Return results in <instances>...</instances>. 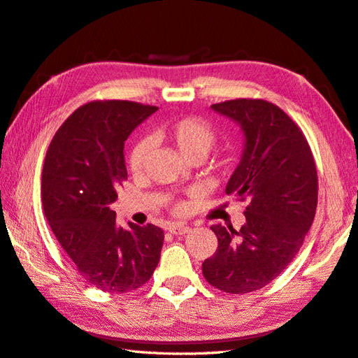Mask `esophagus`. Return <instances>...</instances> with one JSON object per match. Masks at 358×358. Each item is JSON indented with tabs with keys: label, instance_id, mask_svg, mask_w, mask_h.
I'll return each mask as SVG.
<instances>
[{
	"label": "esophagus",
	"instance_id": "34e87169",
	"mask_svg": "<svg viewBox=\"0 0 358 358\" xmlns=\"http://www.w3.org/2000/svg\"><path fill=\"white\" fill-rule=\"evenodd\" d=\"M167 231H169L171 234H175V236H183V234H187L189 231H191V227L185 225V223H171V225L167 227Z\"/></svg>",
	"mask_w": 358,
	"mask_h": 358
}]
</instances>
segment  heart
I'll return each mask as SVG.
<instances>
[{
    "label": "heart",
    "mask_w": 358,
    "mask_h": 358,
    "mask_svg": "<svg viewBox=\"0 0 358 358\" xmlns=\"http://www.w3.org/2000/svg\"><path fill=\"white\" fill-rule=\"evenodd\" d=\"M157 136L169 143L178 155L186 161H203L215 144V131L211 125L194 117L180 119L177 122L158 129ZM149 150L150 147L147 143H139L133 147L130 153L131 172H143L147 157H149ZM185 209V205H177L178 213H183Z\"/></svg>",
    "instance_id": "b5f03b06"
}]
</instances>
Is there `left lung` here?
I'll return each instance as SVG.
<instances>
[{
  "mask_svg": "<svg viewBox=\"0 0 358 358\" xmlns=\"http://www.w3.org/2000/svg\"><path fill=\"white\" fill-rule=\"evenodd\" d=\"M211 108L242 130V157L225 192L248 206L239 231L211 227L219 247L203 276L219 290L248 293L281 275L303 245L317 211V167L303 131L276 105L236 99Z\"/></svg>",
  "mask_w": 358,
  "mask_h": 358,
  "instance_id": "left-lung-1",
  "label": "left lung"
}]
</instances>
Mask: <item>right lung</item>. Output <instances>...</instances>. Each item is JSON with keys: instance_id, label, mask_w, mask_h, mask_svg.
Instances as JSON below:
<instances>
[{"instance_id": "1", "label": "right lung", "mask_w": 358, "mask_h": 358, "mask_svg": "<svg viewBox=\"0 0 358 358\" xmlns=\"http://www.w3.org/2000/svg\"><path fill=\"white\" fill-rule=\"evenodd\" d=\"M157 110L127 101L90 102L62 124L46 152V220L80 276L102 292L138 289L159 262L163 229L152 223L122 228L110 209L127 178L125 139Z\"/></svg>"}]
</instances>
